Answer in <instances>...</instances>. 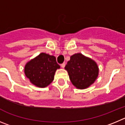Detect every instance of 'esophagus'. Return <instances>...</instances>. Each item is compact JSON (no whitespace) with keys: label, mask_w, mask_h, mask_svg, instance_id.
I'll return each instance as SVG.
<instances>
[{"label":"esophagus","mask_w":125,"mask_h":125,"mask_svg":"<svg viewBox=\"0 0 125 125\" xmlns=\"http://www.w3.org/2000/svg\"><path fill=\"white\" fill-rule=\"evenodd\" d=\"M61 67L62 68H64L65 67V63H63L61 64Z\"/></svg>","instance_id":"34e87169"}]
</instances>
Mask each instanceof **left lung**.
Instances as JSON below:
<instances>
[{
    "instance_id": "1",
    "label": "left lung",
    "mask_w": 125,
    "mask_h": 125,
    "mask_svg": "<svg viewBox=\"0 0 125 125\" xmlns=\"http://www.w3.org/2000/svg\"><path fill=\"white\" fill-rule=\"evenodd\" d=\"M65 68L73 85L79 89H85L90 86L98 75V67L96 63L81 53L71 56Z\"/></svg>"
}]
</instances>
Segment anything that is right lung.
Instances as JSON below:
<instances>
[{
  "instance_id": "obj_1",
  "label": "right lung",
  "mask_w": 125,
  "mask_h": 125,
  "mask_svg": "<svg viewBox=\"0 0 125 125\" xmlns=\"http://www.w3.org/2000/svg\"><path fill=\"white\" fill-rule=\"evenodd\" d=\"M60 68L54 56L42 53L26 64L25 74L32 84L43 88L51 83L56 70Z\"/></svg>"
}]
</instances>
